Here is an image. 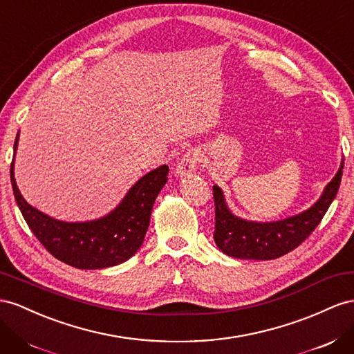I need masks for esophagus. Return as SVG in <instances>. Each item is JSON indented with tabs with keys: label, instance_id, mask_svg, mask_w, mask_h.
Returning <instances> with one entry per match:
<instances>
[{
	"label": "esophagus",
	"instance_id": "34e87169",
	"mask_svg": "<svg viewBox=\"0 0 354 354\" xmlns=\"http://www.w3.org/2000/svg\"><path fill=\"white\" fill-rule=\"evenodd\" d=\"M199 162V153L192 149L189 150L187 153H185V156L180 159V162L177 164V176L180 177H187V176H192L196 169V165Z\"/></svg>",
	"mask_w": 354,
	"mask_h": 354
}]
</instances>
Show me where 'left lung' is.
<instances>
[{
	"label": "left lung",
	"instance_id": "1",
	"mask_svg": "<svg viewBox=\"0 0 354 354\" xmlns=\"http://www.w3.org/2000/svg\"><path fill=\"white\" fill-rule=\"evenodd\" d=\"M342 168L344 159L335 177L329 181L320 198L310 208L274 222L245 221L235 216L226 204L223 190L214 185V241L217 247L227 256L248 261H271L292 252L316 229L326 214L339 189Z\"/></svg>",
	"mask_w": 354,
	"mask_h": 354
}]
</instances>
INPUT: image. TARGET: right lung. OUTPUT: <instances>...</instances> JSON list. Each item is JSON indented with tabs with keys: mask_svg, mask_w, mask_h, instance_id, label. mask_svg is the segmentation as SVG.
<instances>
[{
	"mask_svg": "<svg viewBox=\"0 0 354 354\" xmlns=\"http://www.w3.org/2000/svg\"><path fill=\"white\" fill-rule=\"evenodd\" d=\"M19 132L15 141V156ZM10 167L13 194L19 209L47 252L79 270H101L127 262L138 252L150 223L151 208L168 181V167L160 165L142 176L106 216L84 222H64L44 214L25 201Z\"/></svg>",
	"mask_w": 354,
	"mask_h": 354,
	"instance_id": "right-lung-1",
	"label": "right lung"
}]
</instances>
